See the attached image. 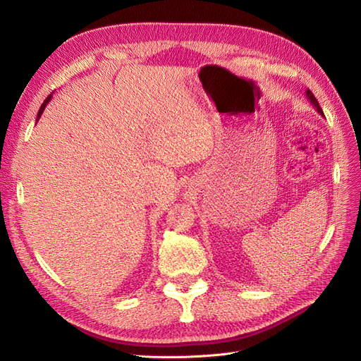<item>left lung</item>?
I'll return each mask as SVG.
<instances>
[{"label": "left lung", "mask_w": 361, "mask_h": 361, "mask_svg": "<svg viewBox=\"0 0 361 361\" xmlns=\"http://www.w3.org/2000/svg\"><path fill=\"white\" fill-rule=\"evenodd\" d=\"M305 96H307V99H309V101L313 104V106L316 108V111H318L319 114H322V116H324V113H322V108L319 106V102H318V99H316V97L313 96V93H312L309 89H307V92H305Z\"/></svg>", "instance_id": "left-lung-1"}]
</instances>
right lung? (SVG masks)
Masks as SVG:
<instances>
[{
    "mask_svg": "<svg viewBox=\"0 0 361 361\" xmlns=\"http://www.w3.org/2000/svg\"><path fill=\"white\" fill-rule=\"evenodd\" d=\"M51 97H52V93L47 97V99L45 101H43V104H42V106H40V110H39V113H37V120L40 118V116H42V113H43V110H45V106L48 105V102L51 101Z\"/></svg>",
    "mask_w": 361,
    "mask_h": 361,
    "instance_id": "1",
    "label": "right lung"
}]
</instances>
